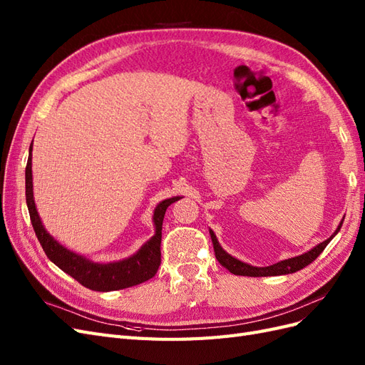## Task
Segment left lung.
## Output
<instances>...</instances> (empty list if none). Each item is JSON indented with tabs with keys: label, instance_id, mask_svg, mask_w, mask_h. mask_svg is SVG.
<instances>
[{
	"label": "left lung",
	"instance_id": "8db88e82",
	"mask_svg": "<svg viewBox=\"0 0 365 365\" xmlns=\"http://www.w3.org/2000/svg\"><path fill=\"white\" fill-rule=\"evenodd\" d=\"M342 222L338 225L335 233L330 236L329 239H326L322 244H318L317 247H314L311 251H307L302 256L297 257H291L282 260L279 263L269 264V267H252V264H248L245 262H240L236 257L230 256V254L219 245V242L216 239V235L210 230V236H212V242H213V248H215V254L217 262L222 264L224 268H227L231 274L235 275H247V277H271V275H284V274H292L303 269L304 267H307L309 263H312L319 254L323 252V250L327 247V244L330 240L335 237V235H338V231L341 228Z\"/></svg>",
	"mask_w": 365,
	"mask_h": 365
}]
</instances>
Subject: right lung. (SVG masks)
<instances>
[{
    "instance_id": "1",
    "label": "right lung",
    "mask_w": 365,
    "mask_h": 365,
    "mask_svg": "<svg viewBox=\"0 0 365 365\" xmlns=\"http://www.w3.org/2000/svg\"><path fill=\"white\" fill-rule=\"evenodd\" d=\"M33 145V141H31ZM31 145L29 149V160L26 165V201L30 213V220L33 230L38 236L42 250L46 251L47 257L67 272L74 280L83 284L91 291H118L130 288V286L140 284L152 279L157 274L161 263V230L165 210L175 201L181 200L180 196L169 197L161 201L153 210V225H155V235H153L145 245H143L134 256L128 259L111 262V263H96L86 257L76 254L61 245L59 242L47 233L43 228L42 220L38 215V210L33 200V176H31Z\"/></svg>"
}]
</instances>
